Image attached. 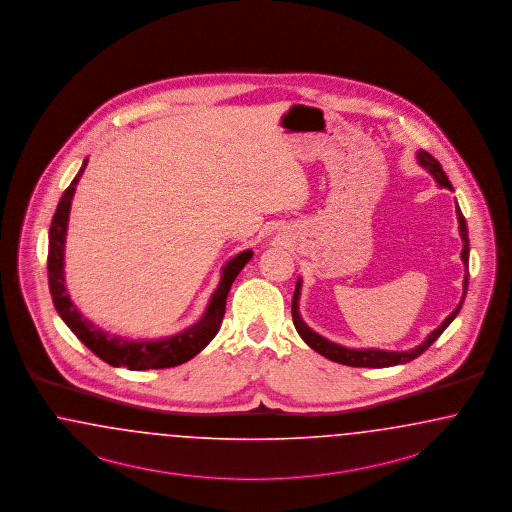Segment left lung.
<instances>
[{"instance_id":"8db88e82","label":"left lung","mask_w":512,"mask_h":512,"mask_svg":"<svg viewBox=\"0 0 512 512\" xmlns=\"http://www.w3.org/2000/svg\"><path fill=\"white\" fill-rule=\"evenodd\" d=\"M420 165L424 169H428V172L435 178V182L441 187H447L452 189L450 186L449 178L443 171L441 163L435 159L434 155L419 150L417 154ZM456 216H458V223H460V236L464 240V249H462V261L465 264V278H464V296L460 300V304L456 306V310L450 313L449 317L441 323V326H437L434 332H430V336L426 340L420 343L419 347L411 349V351H381V349H347L343 345H338L334 341H328L323 336H319L317 332H313L310 326L306 325L300 317V311H298V300H300V287H302V279L296 281L295 295H293V323H295L296 332L300 334V338L306 341L310 345L313 351H317L319 355L328 358V360H334V362H340L345 366H353V368H387V366H396V364H405L413 358L420 357L432 343H434L447 326L454 321V317L462 310V304H464L465 293H467V278H469V238H467V225H465V217L462 214V210L458 208L456 204Z\"/></svg>"}]
</instances>
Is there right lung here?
I'll return each instance as SVG.
<instances>
[{"mask_svg":"<svg viewBox=\"0 0 512 512\" xmlns=\"http://www.w3.org/2000/svg\"><path fill=\"white\" fill-rule=\"evenodd\" d=\"M86 165H88V159H84L71 186L63 191L48 231V287H50L54 308L62 317L63 323L73 330L78 340L82 341L93 355H97L114 368L125 366L127 370H161V368H172V366L184 364L197 353H201L202 349L214 340L225 315V304H227L231 285L240 274V270L253 257V251L251 249L242 251L223 266L221 281L210 298V304L204 311V315L195 325L165 340L133 341L120 336H110L109 332L93 325L86 317H82V313L77 310V306L67 295L65 278H63V253H65L69 210L75 195V187Z\"/></svg>","mask_w":512,"mask_h":512,"instance_id":"add662e5","label":"right lung"}]
</instances>
